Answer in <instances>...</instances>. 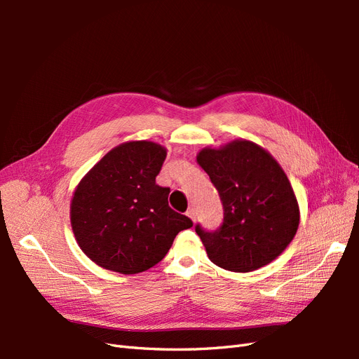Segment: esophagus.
<instances>
[{"instance_id":"obj_1","label":"esophagus","mask_w":359,"mask_h":359,"mask_svg":"<svg viewBox=\"0 0 359 359\" xmlns=\"http://www.w3.org/2000/svg\"><path fill=\"white\" fill-rule=\"evenodd\" d=\"M187 215H189L190 219L194 222V220H196V215H198V212H196V210H194V208H190V210L187 211Z\"/></svg>"}]
</instances>
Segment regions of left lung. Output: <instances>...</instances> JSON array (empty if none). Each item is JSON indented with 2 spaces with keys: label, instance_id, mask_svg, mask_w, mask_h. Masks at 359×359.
Masks as SVG:
<instances>
[{
  "label": "left lung",
  "instance_id": "1",
  "mask_svg": "<svg viewBox=\"0 0 359 359\" xmlns=\"http://www.w3.org/2000/svg\"><path fill=\"white\" fill-rule=\"evenodd\" d=\"M196 160L224 210L220 229L206 232L196 226L211 262L233 273H250L273 262L299 224L297 196L277 160L247 139L202 148Z\"/></svg>",
  "mask_w": 359,
  "mask_h": 359
}]
</instances>
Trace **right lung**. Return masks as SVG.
Segmentation results:
<instances>
[{
	"label": "right lung",
	"instance_id": "right-lung-1",
	"mask_svg": "<svg viewBox=\"0 0 359 359\" xmlns=\"http://www.w3.org/2000/svg\"><path fill=\"white\" fill-rule=\"evenodd\" d=\"M166 154L160 144L130 140L112 148L79 181L70 223L94 264L126 276L144 273L193 226L169 206L170 190L156 184Z\"/></svg>",
	"mask_w": 359,
	"mask_h": 359
}]
</instances>
